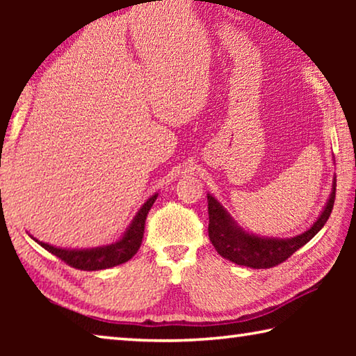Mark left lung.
Returning <instances> with one entry per match:
<instances>
[{
	"label": "left lung",
	"instance_id": "obj_1",
	"mask_svg": "<svg viewBox=\"0 0 356 356\" xmlns=\"http://www.w3.org/2000/svg\"><path fill=\"white\" fill-rule=\"evenodd\" d=\"M336 196V176L333 177L331 193L327 204H325L321 215L317 216L308 231L298 234L295 237L278 238V237H262L256 234L246 232L231 213L221 206L220 201L209 193V238L218 254L227 261L237 265H245L250 268H270L287 257H291L295 251L306 245L325 226L330 218L331 210L334 206Z\"/></svg>",
	"mask_w": 356,
	"mask_h": 356
}]
</instances>
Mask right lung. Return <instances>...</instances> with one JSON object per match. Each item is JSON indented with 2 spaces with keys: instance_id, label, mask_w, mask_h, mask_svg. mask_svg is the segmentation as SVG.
<instances>
[{
  "instance_id": "add662e5",
  "label": "right lung",
  "mask_w": 356,
  "mask_h": 356,
  "mask_svg": "<svg viewBox=\"0 0 356 356\" xmlns=\"http://www.w3.org/2000/svg\"><path fill=\"white\" fill-rule=\"evenodd\" d=\"M156 196H159V193H154V195L143 204L141 209L136 212L135 218L131 220L129 227L125 229V232L120 236V238L110 245L95 246V248L70 250L48 245L40 242L38 238H34L33 236L31 237L42 246V248L50 251L51 254H55L56 257H59L61 261L69 264L70 267L74 268L94 272V270L116 267V265L130 261V259L136 254L138 250H140L144 236V225H146L147 213L150 207L154 206Z\"/></svg>"
}]
</instances>
